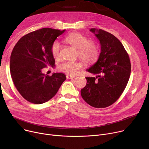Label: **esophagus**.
<instances>
[{
    "label": "esophagus",
    "mask_w": 149,
    "mask_h": 149,
    "mask_svg": "<svg viewBox=\"0 0 149 149\" xmlns=\"http://www.w3.org/2000/svg\"><path fill=\"white\" fill-rule=\"evenodd\" d=\"M75 78L74 76H72V75H66V79H72Z\"/></svg>",
    "instance_id": "obj_1"
}]
</instances>
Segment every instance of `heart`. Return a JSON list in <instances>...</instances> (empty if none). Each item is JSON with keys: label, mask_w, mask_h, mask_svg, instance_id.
Masks as SVG:
<instances>
[{"label": "heart", "mask_w": 149, "mask_h": 149, "mask_svg": "<svg viewBox=\"0 0 149 149\" xmlns=\"http://www.w3.org/2000/svg\"><path fill=\"white\" fill-rule=\"evenodd\" d=\"M65 40L70 45L78 49V56L86 63H93L97 60L99 51L97 45L92 42H89L88 38L80 34L72 33L65 38ZM61 45L57 40L55 41L51 46V53L55 59L60 58ZM83 65L80 61H64L59 65L58 69L67 74L75 75L82 69Z\"/></svg>", "instance_id": "heart-1"}]
</instances>
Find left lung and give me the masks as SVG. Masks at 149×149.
I'll return each instance as SVG.
<instances>
[{
	"mask_svg": "<svg viewBox=\"0 0 149 149\" xmlns=\"http://www.w3.org/2000/svg\"><path fill=\"white\" fill-rule=\"evenodd\" d=\"M89 31L99 40L101 51L97 62L86 69L96 76L86 77L87 83L81 90V95L91 106L103 108L115 103L126 88L130 75V61L115 36L101 29Z\"/></svg>",
	"mask_w": 149,
	"mask_h": 149,
	"instance_id": "obj_1",
	"label": "left lung"
}]
</instances>
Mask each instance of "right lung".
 <instances>
[{
	"label": "right lung",
	"mask_w": 149,
	"mask_h": 149,
	"mask_svg": "<svg viewBox=\"0 0 149 149\" xmlns=\"http://www.w3.org/2000/svg\"><path fill=\"white\" fill-rule=\"evenodd\" d=\"M60 31L45 28L22 37L14 47L10 57V73L15 88L29 102L42 104L51 99L66 80L63 73L51 76L42 72L47 66H55L51 46Z\"/></svg>",
	"instance_id": "1"
}]
</instances>
